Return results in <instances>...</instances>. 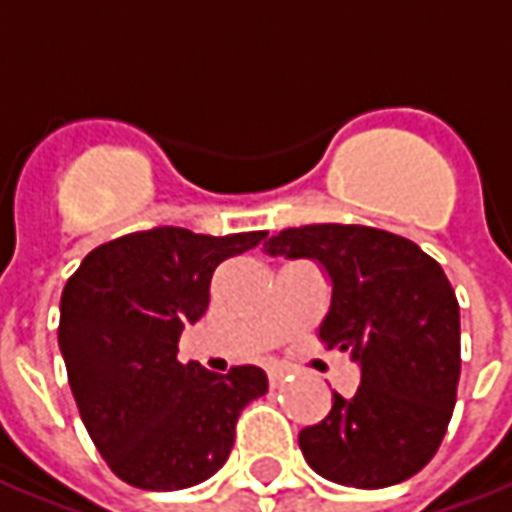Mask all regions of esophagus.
Masks as SVG:
<instances>
[{
  "instance_id": "1",
  "label": "esophagus",
  "mask_w": 512,
  "mask_h": 512,
  "mask_svg": "<svg viewBox=\"0 0 512 512\" xmlns=\"http://www.w3.org/2000/svg\"><path fill=\"white\" fill-rule=\"evenodd\" d=\"M282 381H285V370H279V367H271V370H268V384L279 386Z\"/></svg>"
}]
</instances>
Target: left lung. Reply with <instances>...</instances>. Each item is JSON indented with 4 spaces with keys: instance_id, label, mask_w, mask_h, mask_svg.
Here are the masks:
<instances>
[{
    "instance_id": "obj_1",
    "label": "left lung",
    "mask_w": 512,
    "mask_h": 512,
    "mask_svg": "<svg viewBox=\"0 0 512 512\" xmlns=\"http://www.w3.org/2000/svg\"><path fill=\"white\" fill-rule=\"evenodd\" d=\"M268 255L312 257L332 279L321 340L354 356L362 384L299 433L326 480L386 488L436 455L461 381V310L450 279L403 235L365 224L288 227Z\"/></svg>"
}]
</instances>
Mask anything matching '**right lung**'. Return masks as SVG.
Wrapping results in <instances>:
<instances>
[{"label": "right lung", "mask_w": 512, "mask_h": 512, "mask_svg": "<svg viewBox=\"0 0 512 512\" xmlns=\"http://www.w3.org/2000/svg\"><path fill=\"white\" fill-rule=\"evenodd\" d=\"M266 235L153 227L95 246L65 282L57 337L68 384L123 483L178 491L208 480L233 450L238 414L266 395L255 365L219 376L178 362L180 332L208 310L216 266Z\"/></svg>", "instance_id": "obj_1"}]
</instances>
